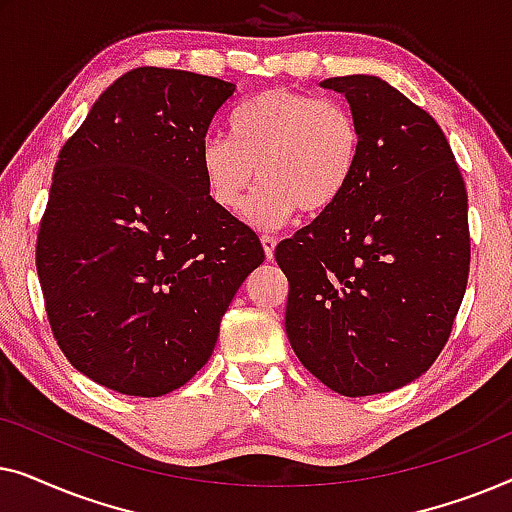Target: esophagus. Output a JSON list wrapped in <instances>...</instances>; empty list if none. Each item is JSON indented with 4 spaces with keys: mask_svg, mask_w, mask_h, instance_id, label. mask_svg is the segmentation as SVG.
Instances as JSON below:
<instances>
[{
    "mask_svg": "<svg viewBox=\"0 0 512 512\" xmlns=\"http://www.w3.org/2000/svg\"><path fill=\"white\" fill-rule=\"evenodd\" d=\"M261 244H263L265 256H268V258L275 256V247H277V240H275V237H270V235H261Z\"/></svg>",
    "mask_w": 512,
    "mask_h": 512,
    "instance_id": "obj_1",
    "label": "esophagus"
}]
</instances>
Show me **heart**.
Masks as SVG:
<instances>
[{"instance_id": "b5f03b06", "label": "heart", "mask_w": 512, "mask_h": 512, "mask_svg": "<svg viewBox=\"0 0 512 512\" xmlns=\"http://www.w3.org/2000/svg\"><path fill=\"white\" fill-rule=\"evenodd\" d=\"M363 137L345 104L272 88L237 104L228 137H207L200 167L212 200L240 212L254 181H263L249 209L261 228L331 209L352 184Z\"/></svg>"}]
</instances>
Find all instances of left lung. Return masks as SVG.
<instances>
[{
	"mask_svg": "<svg viewBox=\"0 0 512 512\" xmlns=\"http://www.w3.org/2000/svg\"><path fill=\"white\" fill-rule=\"evenodd\" d=\"M363 137L345 195L275 249L289 279L286 335L342 396L417 380L450 338L466 293L468 198L440 125L377 76L321 81Z\"/></svg>",
	"mask_w": 512,
	"mask_h": 512,
	"instance_id": "1",
	"label": "left lung"
}]
</instances>
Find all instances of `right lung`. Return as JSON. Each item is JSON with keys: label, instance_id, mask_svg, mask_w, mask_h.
I'll return each mask as SVG.
<instances>
[{"label": "right lung", "instance_id": "obj_1", "mask_svg": "<svg viewBox=\"0 0 512 512\" xmlns=\"http://www.w3.org/2000/svg\"><path fill=\"white\" fill-rule=\"evenodd\" d=\"M233 93L214 76L137 67L97 97L55 163L37 237L46 314L69 363L118 394L184 387L265 258L200 167Z\"/></svg>", "mask_w": 512, "mask_h": 512}]
</instances>
